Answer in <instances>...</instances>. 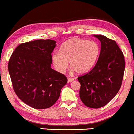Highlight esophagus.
<instances>
[{
    "label": "esophagus",
    "mask_w": 134,
    "mask_h": 134,
    "mask_svg": "<svg viewBox=\"0 0 134 134\" xmlns=\"http://www.w3.org/2000/svg\"><path fill=\"white\" fill-rule=\"evenodd\" d=\"M74 80V79L70 78V77H68V82H73Z\"/></svg>",
    "instance_id": "esophagus-1"
}]
</instances>
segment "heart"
Returning a JSON list of instances; mask_svg holds the SVG:
<instances>
[{
  "instance_id": "b5f03b06",
  "label": "heart",
  "mask_w": 134,
  "mask_h": 134,
  "mask_svg": "<svg viewBox=\"0 0 134 134\" xmlns=\"http://www.w3.org/2000/svg\"><path fill=\"white\" fill-rule=\"evenodd\" d=\"M100 54V44L96 41L73 37L62 44L60 51L53 53L52 61L59 72L64 73L70 61L71 70L82 74L94 66Z\"/></svg>"
}]
</instances>
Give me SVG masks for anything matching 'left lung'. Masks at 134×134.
<instances>
[{
    "mask_svg": "<svg viewBox=\"0 0 134 134\" xmlns=\"http://www.w3.org/2000/svg\"><path fill=\"white\" fill-rule=\"evenodd\" d=\"M101 42L97 63L86 74L78 77L80 100L87 107L98 109L107 104L118 93L124 75L123 52L116 41L103 35H94Z\"/></svg>",
    "mask_w": 134,
    "mask_h": 134,
    "instance_id": "left-lung-1",
    "label": "left lung"
}]
</instances>
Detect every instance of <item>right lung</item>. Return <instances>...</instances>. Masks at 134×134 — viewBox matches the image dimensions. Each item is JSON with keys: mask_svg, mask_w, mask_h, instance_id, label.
<instances>
[{"mask_svg": "<svg viewBox=\"0 0 134 134\" xmlns=\"http://www.w3.org/2000/svg\"><path fill=\"white\" fill-rule=\"evenodd\" d=\"M52 40H37L18 46L9 59L8 70L16 94L30 107L43 109L58 100L68 79L51 68Z\"/></svg>", "mask_w": 134, "mask_h": 134, "instance_id": "obj_1", "label": "right lung"}]
</instances>
